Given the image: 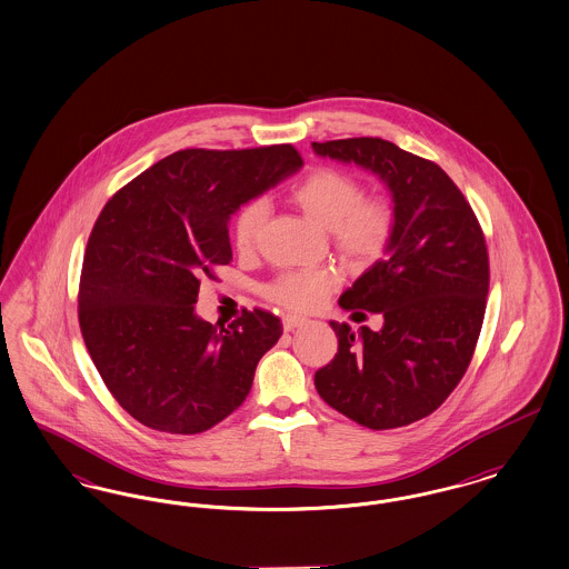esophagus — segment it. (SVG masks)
<instances>
[{
    "mask_svg": "<svg viewBox=\"0 0 569 569\" xmlns=\"http://www.w3.org/2000/svg\"><path fill=\"white\" fill-rule=\"evenodd\" d=\"M307 319L300 318V316H283V330L286 332H290V330H295L298 326H302Z\"/></svg>",
    "mask_w": 569,
    "mask_h": 569,
    "instance_id": "esophagus-1",
    "label": "esophagus"
}]
</instances>
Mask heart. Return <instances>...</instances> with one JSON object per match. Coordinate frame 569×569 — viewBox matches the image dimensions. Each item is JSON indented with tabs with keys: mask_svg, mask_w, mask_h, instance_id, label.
<instances>
[{
	"mask_svg": "<svg viewBox=\"0 0 569 569\" xmlns=\"http://www.w3.org/2000/svg\"><path fill=\"white\" fill-rule=\"evenodd\" d=\"M298 207L328 228L335 250L356 269L375 264L391 246L396 232V207L381 194H365L362 182L339 169L321 167L309 173L292 192ZM269 216V203L253 199L234 218L232 239L248 253L258 246ZM342 274L332 267L283 271L262 290L271 302L290 311H311L341 286Z\"/></svg>",
	"mask_w": 569,
	"mask_h": 569,
	"instance_id": "heart-1",
	"label": "heart"
}]
</instances>
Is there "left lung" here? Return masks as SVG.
Masks as SVG:
<instances>
[{
  "label": "left lung",
  "instance_id": "8db88e82",
  "mask_svg": "<svg viewBox=\"0 0 569 569\" xmlns=\"http://www.w3.org/2000/svg\"><path fill=\"white\" fill-rule=\"evenodd\" d=\"M319 157L356 162L391 190L396 232L341 296L347 311L383 316L379 332L330 321L339 351L316 372L318 393L370 430H391L438 409L466 375L489 292V253L461 190L432 160L381 137L313 141Z\"/></svg>",
  "mask_w": 569,
  "mask_h": 569
}]
</instances>
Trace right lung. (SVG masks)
<instances>
[{"mask_svg": "<svg viewBox=\"0 0 569 569\" xmlns=\"http://www.w3.org/2000/svg\"><path fill=\"white\" fill-rule=\"evenodd\" d=\"M302 167L295 146L188 148L122 186L91 230L78 290L82 339L116 402L146 428L201 433L243 405L279 318L194 316L201 277L232 260L228 220Z\"/></svg>", "mask_w": 569, "mask_h": 569, "instance_id": "1", "label": "right lung"}]
</instances>
